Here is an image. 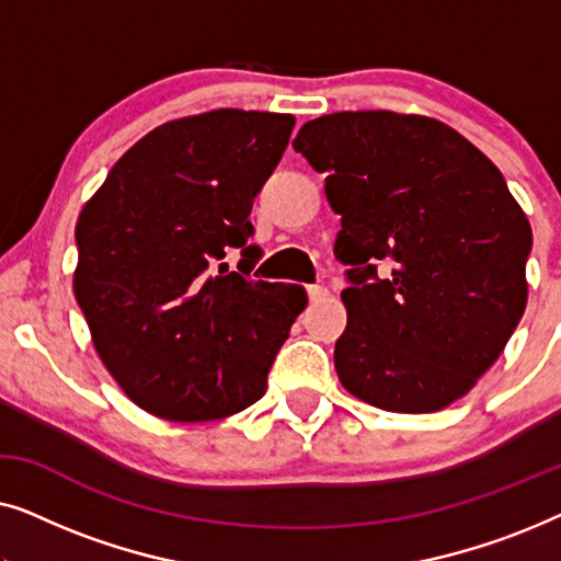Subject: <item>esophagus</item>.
I'll list each match as a JSON object with an SVG mask.
<instances>
[{
  "instance_id": "1",
  "label": "esophagus",
  "mask_w": 561,
  "mask_h": 561,
  "mask_svg": "<svg viewBox=\"0 0 561 561\" xmlns=\"http://www.w3.org/2000/svg\"><path fill=\"white\" fill-rule=\"evenodd\" d=\"M329 296V290L324 286H309V298L311 301H321V298Z\"/></svg>"
}]
</instances>
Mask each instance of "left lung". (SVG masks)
Returning <instances> with one entry per match:
<instances>
[{
    "instance_id": "1",
    "label": "left lung",
    "mask_w": 561,
    "mask_h": 561,
    "mask_svg": "<svg viewBox=\"0 0 561 561\" xmlns=\"http://www.w3.org/2000/svg\"><path fill=\"white\" fill-rule=\"evenodd\" d=\"M294 148L342 214L340 382L382 411L447 409L526 311L531 225L503 173L444 122L388 110L324 114Z\"/></svg>"
}]
</instances>
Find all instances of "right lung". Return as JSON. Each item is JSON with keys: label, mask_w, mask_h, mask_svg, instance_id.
<instances>
[{"label": "right lung", "mask_w": 561, "mask_h": 561, "mask_svg": "<svg viewBox=\"0 0 561 561\" xmlns=\"http://www.w3.org/2000/svg\"><path fill=\"white\" fill-rule=\"evenodd\" d=\"M294 114L211 110L137 140L76 221L73 294L99 359L133 403L214 421L260 401L290 324L294 283L214 275L252 234V198L286 150ZM252 265L255 244L242 250ZM244 263V260H242Z\"/></svg>", "instance_id": "obj_1"}]
</instances>
